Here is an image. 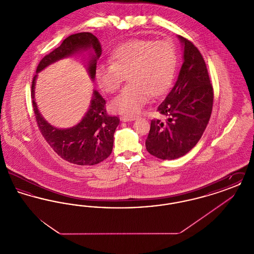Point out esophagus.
I'll return each instance as SVG.
<instances>
[{"label":"esophagus","mask_w":254,"mask_h":254,"mask_svg":"<svg viewBox=\"0 0 254 254\" xmlns=\"http://www.w3.org/2000/svg\"><path fill=\"white\" fill-rule=\"evenodd\" d=\"M136 119L135 116H128V115H124L121 117V121L123 122H128V121H134Z\"/></svg>","instance_id":"34e87169"}]
</instances>
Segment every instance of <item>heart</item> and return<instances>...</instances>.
Here are the masks:
<instances>
[{
	"instance_id": "1",
	"label": "heart",
	"mask_w": 254,
	"mask_h": 254,
	"mask_svg": "<svg viewBox=\"0 0 254 254\" xmlns=\"http://www.w3.org/2000/svg\"><path fill=\"white\" fill-rule=\"evenodd\" d=\"M110 64H101L97 83L107 93L116 92L126 76L128 84L111 102L113 110L127 115L138 113L151 96L164 94L171 85L177 52L169 41L135 39L122 44L109 55Z\"/></svg>"
}]
</instances>
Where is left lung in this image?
<instances>
[{"label": "left lung", "mask_w": 254, "mask_h": 254, "mask_svg": "<svg viewBox=\"0 0 254 254\" xmlns=\"http://www.w3.org/2000/svg\"><path fill=\"white\" fill-rule=\"evenodd\" d=\"M184 63L178 79L158 111L165 121L153 119L145 140L146 150L162 160H173L190 151L201 139L213 106V87L205 60L193 44L179 36Z\"/></svg>", "instance_id": "left-lung-1"}]
</instances>
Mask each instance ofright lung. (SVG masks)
<instances>
[{
	"label": "right lung",
	"instance_id": "obj_1",
	"mask_svg": "<svg viewBox=\"0 0 254 254\" xmlns=\"http://www.w3.org/2000/svg\"><path fill=\"white\" fill-rule=\"evenodd\" d=\"M88 49L94 51L88 65V72L94 79L96 62L102 54V48L97 37L89 32L76 33L65 38L59 48L40 61L36 72L56 61L70 56L79 50ZM36 77L37 75L33 77L31 86L32 107L37 126L51 148L62 159L79 166H93L109 157L113 147V135L120 119L107 113L105 99L94 90L89 109L83 120L70 128L59 129L50 126L38 110L34 100Z\"/></svg>",
	"mask_w": 254,
	"mask_h": 254
}]
</instances>
